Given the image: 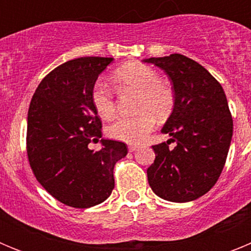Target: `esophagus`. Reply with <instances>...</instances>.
<instances>
[{"mask_svg": "<svg viewBox=\"0 0 251 251\" xmlns=\"http://www.w3.org/2000/svg\"><path fill=\"white\" fill-rule=\"evenodd\" d=\"M138 150V146L137 145H129L128 146V151H129V152H134V151H137Z\"/></svg>", "mask_w": 251, "mask_h": 251, "instance_id": "1", "label": "esophagus"}]
</instances>
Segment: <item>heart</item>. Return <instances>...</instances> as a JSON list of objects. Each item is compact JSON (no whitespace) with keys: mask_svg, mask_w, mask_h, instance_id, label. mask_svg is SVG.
Segmentation results:
<instances>
[{"mask_svg":"<svg viewBox=\"0 0 251 251\" xmlns=\"http://www.w3.org/2000/svg\"><path fill=\"white\" fill-rule=\"evenodd\" d=\"M113 80L122 89L137 92L136 109L132 117H119L108 127L112 138L126 143H139L152 130L156 117L163 119L170 115L175 105V92L165 80H159L158 73L142 63H130L113 74ZM95 110L103 118H110L115 112L114 97L109 86L98 80L92 90Z\"/></svg>","mask_w":251,"mask_h":251,"instance_id":"obj_1","label":"heart"}]
</instances>
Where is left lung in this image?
I'll return each mask as SVG.
<instances>
[{"label":"left lung","mask_w":251,"mask_h":251,"mask_svg":"<svg viewBox=\"0 0 251 251\" xmlns=\"http://www.w3.org/2000/svg\"><path fill=\"white\" fill-rule=\"evenodd\" d=\"M172 83L175 105L161 132L175 142L152 146L156 159L147 170L152 191L171 202L194 201L212 188L225 166L232 118L220 83L195 60L181 54L150 57Z\"/></svg>","instance_id":"left-lung-1"}]
</instances>
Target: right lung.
Returning <instances> with one entry per match:
<instances>
[{"label": "right lung", "instance_id": "obj_1", "mask_svg": "<svg viewBox=\"0 0 251 251\" xmlns=\"http://www.w3.org/2000/svg\"><path fill=\"white\" fill-rule=\"evenodd\" d=\"M113 57L85 56L54 69L39 84L27 114V156L40 185L64 205L88 208L114 188L113 170L127 156L123 142L101 138L92 90ZM100 141L95 152L89 143Z\"/></svg>", "mask_w": 251, "mask_h": 251}]
</instances>
